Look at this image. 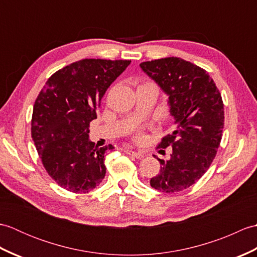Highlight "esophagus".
Listing matches in <instances>:
<instances>
[{"instance_id":"1","label":"esophagus","mask_w":257,"mask_h":257,"mask_svg":"<svg viewBox=\"0 0 257 257\" xmlns=\"http://www.w3.org/2000/svg\"><path fill=\"white\" fill-rule=\"evenodd\" d=\"M125 154L129 155V156H133L134 158H136V159H143V158H144V155L141 154V152H138V151L127 150V151H125Z\"/></svg>"}]
</instances>
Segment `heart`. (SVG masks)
Wrapping results in <instances>:
<instances>
[{
    "mask_svg": "<svg viewBox=\"0 0 257 257\" xmlns=\"http://www.w3.org/2000/svg\"><path fill=\"white\" fill-rule=\"evenodd\" d=\"M140 138H141V136L139 135V136H138V139H140Z\"/></svg>",
    "mask_w": 257,
    "mask_h": 257,
    "instance_id": "heart-1",
    "label": "heart"
}]
</instances>
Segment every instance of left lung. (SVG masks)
<instances>
[{
	"mask_svg": "<svg viewBox=\"0 0 257 257\" xmlns=\"http://www.w3.org/2000/svg\"><path fill=\"white\" fill-rule=\"evenodd\" d=\"M140 67L169 96L177 125L159 144L163 149L170 146L172 154L168 160L157 158L160 172L150 185L165 193L179 192L198 181L215 158L224 127L222 97L206 70L182 58L155 59Z\"/></svg>",
	"mask_w": 257,
	"mask_h": 257,
	"instance_id": "8db88e82",
	"label": "left lung"
}]
</instances>
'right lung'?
Returning <instances> with one entry per match:
<instances>
[{
  "label": "right lung",
  "instance_id": "obj_1",
  "mask_svg": "<svg viewBox=\"0 0 257 257\" xmlns=\"http://www.w3.org/2000/svg\"><path fill=\"white\" fill-rule=\"evenodd\" d=\"M132 61L86 58L53 74L37 96L32 138L43 166L55 182L74 193H88L105 178V156L89 140L101 98Z\"/></svg>",
  "mask_w": 257,
  "mask_h": 257
}]
</instances>
